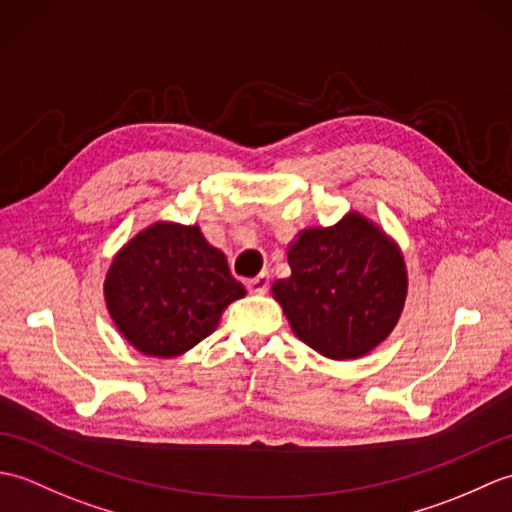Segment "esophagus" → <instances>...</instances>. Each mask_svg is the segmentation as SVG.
<instances>
[{
    "label": "esophagus",
    "mask_w": 512,
    "mask_h": 512,
    "mask_svg": "<svg viewBox=\"0 0 512 512\" xmlns=\"http://www.w3.org/2000/svg\"><path fill=\"white\" fill-rule=\"evenodd\" d=\"M268 286H270L268 273H262V275H257V277L246 281V288H248V292H253V295H264Z\"/></svg>",
    "instance_id": "1"
}]
</instances>
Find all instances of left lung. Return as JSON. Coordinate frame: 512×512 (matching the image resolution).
I'll return each mask as SVG.
<instances>
[{"instance_id": "8db88e82", "label": "left lung", "mask_w": 512, "mask_h": 512, "mask_svg": "<svg viewBox=\"0 0 512 512\" xmlns=\"http://www.w3.org/2000/svg\"><path fill=\"white\" fill-rule=\"evenodd\" d=\"M290 277L273 284L290 328L328 358H358L396 328L407 299L400 248L361 213L306 228L288 248Z\"/></svg>"}]
</instances>
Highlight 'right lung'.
<instances>
[{
    "mask_svg": "<svg viewBox=\"0 0 512 512\" xmlns=\"http://www.w3.org/2000/svg\"><path fill=\"white\" fill-rule=\"evenodd\" d=\"M103 290L118 332L158 358L198 345L228 303L246 295L200 226L176 222H156L129 239L112 259Z\"/></svg>",
    "mask_w": 512,
    "mask_h": 512,
    "instance_id": "right-lung-1",
    "label": "right lung"
}]
</instances>
